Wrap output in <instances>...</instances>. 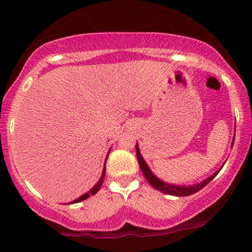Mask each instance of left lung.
Returning <instances> with one entry per match:
<instances>
[{
    "label": "left lung",
    "instance_id": "obj_1",
    "mask_svg": "<svg viewBox=\"0 0 252 252\" xmlns=\"http://www.w3.org/2000/svg\"><path fill=\"white\" fill-rule=\"evenodd\" d=\"M233 141H235V138H233ZM233 144V143H232ZM136 156H137V161H138V164H140V168L142 170L144 178L148 180V182L150 185H152L153 187H154L155 189H158L161 190V192L166 193V194H169V195H178V196H186V195H190V194H194V193L198 192V190H200L201 189H204L205 186H206L209 182L212 180L215 176L218 174L219 172H220V169L217 170L213 175H211L210 178L205 179L204 181L200 182V184H196L194 186H189V187H185V186H176V185H169L167 184V182H164L162 180H160V179H158L156 176L153 174L152 170L149 169V167L147 166L146 161L143 160V158L141 156V153H140V149H138V144L136 143Z\"/></svg>",
    "mask_w": 252,
    "mask_h": 252
}]
</instances>
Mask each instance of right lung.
I'll return each mask as SVG.
<instances>
[{
    "instance_id": "obj_1",
    "label": "right lung",
    "mask_w": 252,
    "mask_h": 252,
    "mask_svg": "<svg viewBox=\"0 0 252 252\" xmlns=\"http://www.w3.org/2000/svg\"><path fill=\"white\" fill-rule=\"evenodd\" d=\"M108 155H109V154H108ZM106 158H108V156H106ZM105 162H106V160H105ZM104 175H105V164H104L103 173H102V176H100L99 181H98L97 184L94 185V186L92 187V189H90L88 193H85V194H83L82 196H79V198L76 199V200H73V201H72V204H74V202H79V201H83V200H85V199L90 198V195H94V194H96V193L98 192V189H100V186H102V184H103V179H104ZM68 204H71V202H68Z\"/></svg>"
}]
</instances>
